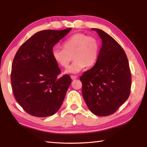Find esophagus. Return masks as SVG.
<instances>
[{"label":"esophagus","instance_id":"1","mask_svg":"<svg viewBox=\"0 0 147 147\" xmlns=\"http://www.w3.org/2000/svg\"><path fill=\"white\" fill-rule=\"evenodd\" d=\"M71 79L73 80H75V79H76L77 78V76H73V75H71Z\"/></svg>","mask_w":147,"mask_h":147}]
</instances>
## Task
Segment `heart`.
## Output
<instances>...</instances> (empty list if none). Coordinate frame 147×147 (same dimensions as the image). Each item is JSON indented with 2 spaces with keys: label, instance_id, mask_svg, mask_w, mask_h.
Masks as SVG:
<instances>
[{
  "label": "heart",
  "instance_id": "b5f03b06",
  "mask_svg": "<svg viewBox=\"0 0 147 147\" xmlns=\"http://www.w3.org/2000/svg\"><path fill=\"white\" fill-rule=\"evenodd\" d=\"M62 48L52 50V57L62 67H66L72 59L74 61L66 69L67 73H77L85 67H92L98 55V43L95 38L85 33H76L62 43Z\"/></svg>",
  "mask_w": 147,
  "mask_h": 147
}]
</instances>
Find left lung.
<instances>
[{
	"label": "left lung",
	"instance_id": "obj_1",
	"mask_svg": "<svg viewBox=\"0 0 147 147\" xmlns=\"http://www.w3.org/2000/svg\"><path fill=\"white\" fill-rule=\"evenodd\" d=\"M102 45L94 66L80 76L82 94L93 114L107 116L128 98L131 74L125 52L115 40L100 29Z\"/></svg>",
	"mask_w": 147,
	"mask_h": 147
}]
</instances>
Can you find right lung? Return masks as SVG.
I'll return each instance as SVG.
<instances>
[{"label":"right lung","mask_w":147,"mask_h":147,"mask_svg":"<svg viewBox=\"0 0 147 147\" xmlns=\"http://www.w3.org/2000/svg\"><path fill=\"white\" fill-rule=\"evenodd\" d=\"M71 28L46 30L31 36L19 48L12 61L11 82L18 104L28 114L45 117L61 107L71 79L61 78L58 64L52 57V50Z\"/></svg>","instance_id":"add662e5"}]
</instances>
